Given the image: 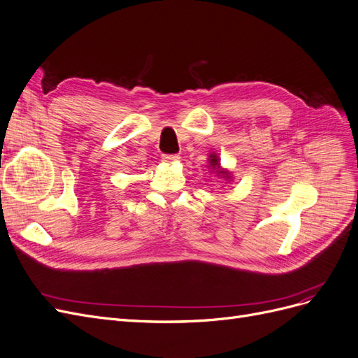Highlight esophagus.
<instances>
[{
	"label": "esophagus",
	"instance_id": "34e87169",
	"mask_svg": "<svg viewBox=\"0 0 358 358\" xmlns=\"http://www.w3.org/2000/svg\"><path fill=\"white\" fill-rule=\"evenodd\" d=\"M179 155H176V154H173V155H162V161L164 162H169V164H173V162H176V161H179Z\"/></svg>",
	"mask_w": 358,
	"mask_h": 358
}]
</instances>
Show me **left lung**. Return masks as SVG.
Instances as JSON below:
<instances>
[{
	"instance_id": "left-lung-1",
	"label": "left lung",
	"mask_w": 358,
	"mask_h": 358,
	"mask_svg": "<svg viewBox=\"0 0 358 358\" xmlns=\"http://www.w3.org/2000/svg\"><path fill=\"white\" fill-rule=\"evenodd\" d=\"M209 166L212 167V170L216 173V175L221 176L222 179L229 180L230 179V173L225 171V170H221V166H220V158L216 154H210L209 155Z\"/></svg>"
}]
</instances>
